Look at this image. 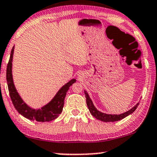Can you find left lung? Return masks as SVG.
<instances>
[{
  "instance_id": "8db88e82",
  "label": "left lung",
  "mask_w": 157,
  "mask_h": 157,
  "mask_svg": "<svg viewBox=\"0 0 157 157\" xmlns=\"http://www.w3.org/2000/svg\"><path fill=\"white\" fill-rule=\"evenodd\" d=\"M85 95H86V104L87 106L88 107V109H89L90 113H91V115L94 117H95L98 120L104 122H114V121H120L124 118L125 117L128 116L129 115L132 114L133 112H135V110L137 109V106L139 105V103H137V105H135V107H133L131 109H129V111L127 112L122 113V114L120 115H112V114H106V113H104L100 112V111L98 110V109L94 107L93 101H91V99H90L89 96L87 92L85 90L84 91Z\"/></svg>"
}]
</instances>
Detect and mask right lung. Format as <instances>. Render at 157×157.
Segmentation results:
<instances>
[{
  "label": "right lung",
  "mask_w": 157,
  "mask_h": 157,
  "mask_svg": "<svg viewBox=\"0 0 157 157\" xmlns=\"http://www.w3.org/2000/svg\"><path fill=\"white\" fill-rule=\"evenodd\" d=\"M14 46L12 48L11 51L10 58H9L8 65L6 69V81L8 85L9 95L12 99L13 105L15 109L18 111L20 114L23 116L25 118L31 121H36L39 122L50 121L56 118L60 114L63 110V107L64 105V99H65L67 92L69 89V87L74 82H76L75 79H72L65 84L60 89L58 90V93L55 96L48 104L41 107V109H35L28 106L24 102L23 100L20 97L19 94L17 91L16 88L13 82L12 68V58L13 53H14Z\"/></svg>",
  "instance_id": "right-lung-1"
}]
</instances>
